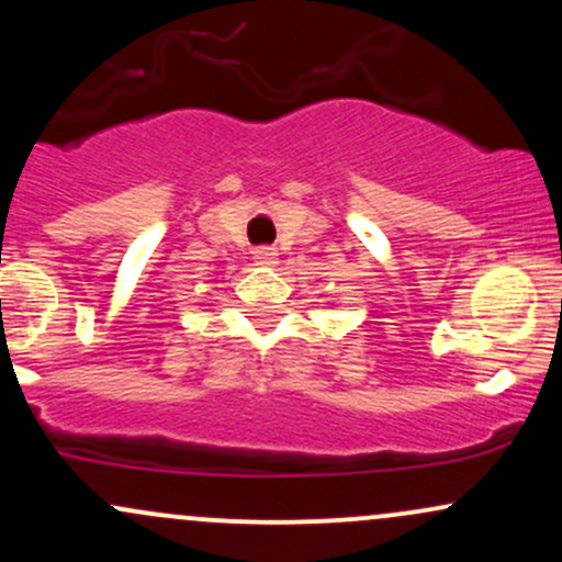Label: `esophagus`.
Wrapping results in <instances>:
<instances>
[{
    "label": "esophagus",
    "mask_w": 562,
    "mask_h": 562,
    "mask_svg": "<svg viewBox=\"0 0 562 562\" xmlns=\"http://www.w3.org/2000/svg\"><path fill=\"white\" fill-rule=\"evenodd\" d=\"M250 254H254L256 267H274V263H277V250L267 248V245H261V248H254Z\"/></svg>",
    "instance_id": "1"
}]
</instances>
